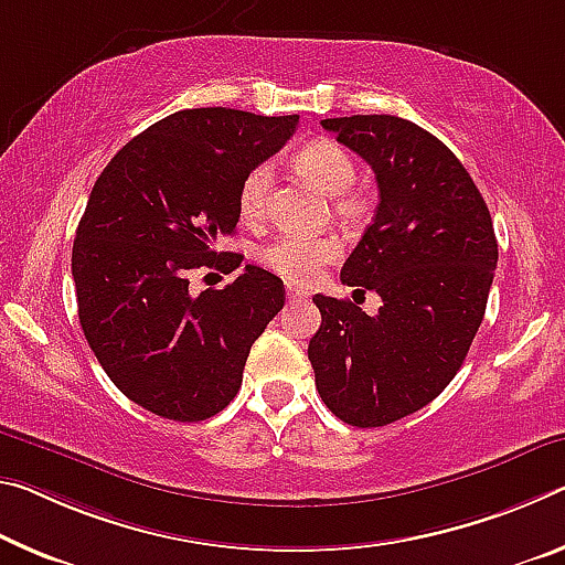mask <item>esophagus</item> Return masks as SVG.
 <instances>
[{
	"label": "esophagus",
	"mask_w": 565,
	"mask_h": 565,
	"mask_svg": "<svg viewBox=\"0 0 565 565\" xmlns=\"http://www.w3.org/2000/svg\"><path fill=\"white\" fill-rule=\"evenodd\" d=\"M286 297H289L291 301H307L309 294L301 289H294V286H286Z\"/></svg>",
	"instance_id": "1"
}]
</instances>
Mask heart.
<instances>
[{
  "instance_id": "obj_1",
  "label": "heart",
  "mask_w": 565,
  "mask_h": 565,
  "mask_svg": "<svg viewBox=\"0 0 565 565\" xmlns=\"http://www.w3.org/2000/svg\"><path fill=\"white\" fill-rule=\"evenodd\" d=\"M294 163L303 175H309L321 191L337 195V211L354 213L356 201L347 191L354 185L356 166L352 156L334 140H311L303 146ZM268 191H271V166L258 163L248 170L244 183L238 188V213L246 221H262L266 216ZM342 254V244L334 236H303V234H284L268 241L258 250V262L274 274L284 276L291 284H311L317 281L324 266L337 262Z\"/></svg>"
}]
</instances>
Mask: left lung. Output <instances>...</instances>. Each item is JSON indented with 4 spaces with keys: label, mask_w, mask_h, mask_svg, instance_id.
<instances>
[{
    "label": "left lung",
    "mask_w": 565,
    "mask_h": 565,
    "mask_svg": "<svg viewBox=\"0 0 565 565\" xmlns=\"http://www.w3.org/2000/svg\"><path fill=\"white\" fill-rule=\"evenodd\" d=\"M321 125L377 175V213L342 281L377 291L382 307L370 317L317 294L309 362L342 423L382 427L429 405L458 374L486 317L498 241L478 185L433 132L395 115Z\"/></svg>",
    "instance_id": "8db88e82"
}]
</instances>
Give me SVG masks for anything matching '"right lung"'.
<instances>
[{
  "label": "right lung",
  "mask_w": 565,
  "mask_h": 565,
  "mask_svg": "<svg viewBox=\"0 0 565 565\" xmlns=\"http://www.w3.org/2000/svg\"><path fill=\"white\" fill-rule=\"evenodd\" d=\"M299 115L195 107L150 125L95 181L73 244L77 315L107 377L158 417L201 423L236 397L250 344L284 307V281L246 266L193 294L195 268L231 274L238 188L279 153Z\"/></svg>",
  "instance_id": "obj_1"
}]
</instances>
